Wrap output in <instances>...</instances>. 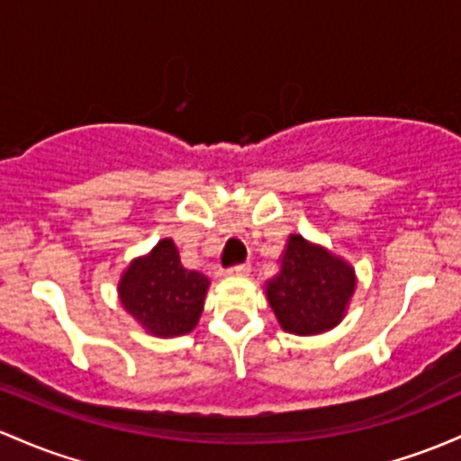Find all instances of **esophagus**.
I'll return each instance as SVG.
<instances>
[{"mask_svg": "<svg viewBox=\"0 0 461 461\" xmlns=\"http://www.w3.org/2000/svg\"><path fill=\"white\" fill-rule=\"evenodd\" d=\"M249 265H239V267H231L230 271H227V276H231V277H245V276H249Z\"/></svg>", "mask_w": 461, "mask_h": 461, "instance_id": "34e87169", "label": "esophagus"}]
</instances>
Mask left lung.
<instances>
[{"mask_svg": "<svg viewBox=\"0 0 461 461\" xmlns=\"http://www.w3.org/2000/svg\"><path fill=\"white\" fill-rule=\"evenodd\" d=\"M357 282L350 262L320 242L291 234L282 249L280 271L265 282V295L282 330L311 337L343 321Z\"/></svg>", "mask_w": 461, "mask_h": 461, "instance_id": "8db88e82", "label": "left lung"}]
</instances>
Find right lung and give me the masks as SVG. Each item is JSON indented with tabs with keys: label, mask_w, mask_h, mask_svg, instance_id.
I'll use <instances>...</instances> for the list:
<instances>
[{
	"label": "right lung",
	"mask_w": 461,
	"mask_h": 461,
	"mask_svg": "<svg viewBox=\"0 0 461 461\" xmlns=\"http://www.w3.org/2000/svg\"><path fill=\"white\" fill-rule=\"evenodd\" d=\"M210 280L181 265L173 239H161L149 254L133 258L118 282L124 311L141 330L159 339L188 335L203 312Z\"/></svg>",
	"instance_id": "add662e5"
}]
</instances>
